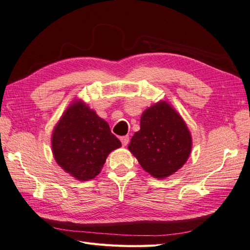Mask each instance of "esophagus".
I'll list each match as a JSON object with an SVG mask.
<instances>
[{
	"mask_svg": "<svg viewBox=\"0 0 250 250\" xmlns=\"http://www.w3.org/2000/svg\"><path fill=\"white\" fill-rule=\"evenodd\" d=\"M121 142H122V144H123V146H126L129 142V136L121 137Z\"/></svg>",
	"mask_w": 250,
	"mask_h": 250,
	"instance_id": "1",
	"label": "esophagus"
}]
</instances>
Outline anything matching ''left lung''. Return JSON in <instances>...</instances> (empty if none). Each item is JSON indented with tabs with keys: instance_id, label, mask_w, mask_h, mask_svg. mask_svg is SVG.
Masks as SVG:
<instances>
[{
	"instance_id": "8db88e82",
	"label": "left lung",
	"mask_w": 250,
	"mask_h": 250,
	"mask_svg": "<svg viewBox=\"0 0 250 250\" xmlns=\"http://www.w3.org/2000/svg\"><path fill=\"white\" fill-rule=\"evenodd\" d=\"M192 138L181 114L166 101L143 111L140 130L132 136L128 149L144 171L166 179L180 170L189 157Z\"/></svg>"
}]
</instances>
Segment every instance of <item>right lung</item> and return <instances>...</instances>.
Wrapping results in <instances>:
<instances>
[{"label":"right lung","instance_id":"1","mask_svg":"<svg viewBox=\"0 0 250 250\" xmlns=\"http://www.w3.org/2000/svg\"><path fill=\"white\" fill-rule=\"evenodd\" d=\"M121 146L107 122L81 99H74L64 111L51 136L55 162L78 181L101 173L108 155Z\"/></svg>","mask_w":250,"mask_h":250}]
</instances>
